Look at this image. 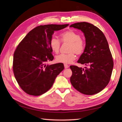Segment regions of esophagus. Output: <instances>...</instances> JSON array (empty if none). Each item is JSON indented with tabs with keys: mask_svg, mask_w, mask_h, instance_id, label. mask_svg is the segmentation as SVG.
<instances>
[{
	"mask_svg": "<svg viewBox=\"0 0 122 122\" xmlns=\"http://www.w3.org/2000/svg\"><path fill=\"white\" fill-rule=\"evenodd\" d=\"M68 67H69V66L68 65H67V64H64V67H65V69H66V68H68Z\"/></svg>",
	"mask_w": 122,
	"mask_h": 122,
	"instance_id": "obj_1",
	"label": "esophagus"
}]
</instances>
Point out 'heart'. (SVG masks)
Returning a JSON list of instances; mask_svg holds the SVG:
<instances>
[{
  "label": "heart",
  "mask_w": 122,
  "mask_h": 122,
  "mask_svg": "<svg viewBox=\"0 0 122 122\" xmlns=\"http://www.w3.org/2000/svg\"><path fill=\"white\" fill-rule=\"evenodd\" d=\"M59 40L62 43L69 44L68 50L69 53L61 54L57 56L55 59L57 63L70 64L75 60L76 57L75 54L81 55L85 52V41L81 39L80 35L74 30H69L62 32L59 34ZM60 41L55 37H51L50 40V47L55 54H58L60 49L61 44Z\"/></svg>",
  "instance_id": "heart-1"
}]
</instances>
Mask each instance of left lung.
<instances>
[{"label":"left lung","mask_w":122,"mask_h":122,"mask_svg":"<svg viewBox=\"0 0 122 122\" xmlns=\"http://www.w3.org/2000/svg\"><path fill=\"white\" fill-rule=\"evenodd\" d=\"M70 27L81 30L86 38V48L78 63L85 69L70 66V82L81 93L93 95L102 91L108 83L113 68V60L106 37L98 27L86 22L72 24Z\"/></svg>","instance_id":"obj_1"}]
</instances>
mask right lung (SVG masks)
Instances as JSON below:
<instances>
[{
  "instance_id": "add662e5",
  "label": "right lung",
  "mask_w": 122,
  "mask_h": 122,
  "mask_svg": "<svg viewBox=\"0 0 122 122\" xmlns=\"http://www.w3.org/2000/svg\"><path fill=\"white\" fill-rule=\"evenodd\" d=\"M66 24L40 25L30 31L13 54V71L20 88L27 94L39 96L52 87L55 78L64 69L63 63L47 65L54 59L49 45L54 31Z\"/></svg>"
}]
</instances>
